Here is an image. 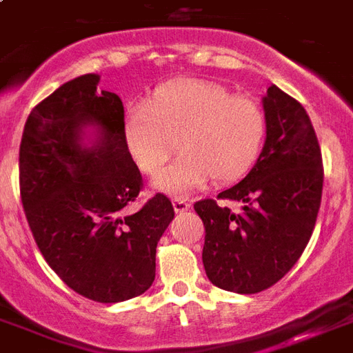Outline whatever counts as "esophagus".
<instances>
[{
    "instance_id": "1",
    "label": "esophagus",
    "mask_w": 353,
    "mask_h": 353,
    "mask_svg": "<svg viewBox=\"0 0 353 353\" xmlns=\"http://www.w3.org/2000/svg\"><path fill=\"white\" fill-rule=\"evenodd\" d=\"M172 203H174V211L176 212H185L190 209V203H188L185 198H174V200H172Z\"/></svg>"
}]
</instances>
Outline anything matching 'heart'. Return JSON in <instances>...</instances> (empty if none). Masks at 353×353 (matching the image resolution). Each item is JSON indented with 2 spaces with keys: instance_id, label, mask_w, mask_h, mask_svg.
Returning a JSON list of instances; mask_svg holds the SVG:
<instances>
[{
  "instance_id": "b5f03b06",
  "label": "heart",
  "mask_w": 353,
  "mask_h": 353,
  "mask_svg": "<svg viewBox=\"0 0 353 353\" xmlns=\"http://www.w3.org/2000/svg\"><path fill=\"white\" fill-rule=\"evenodd\" d=\"M129 152L150 176L177 150L181 157L163 170L155 187L187 194L209 179L233 183L246 176L266 137V114L257 99L233 94L205 79H176L153 90L148 103L128 107L122 123Z\"/></svg>"
}]
</instances>
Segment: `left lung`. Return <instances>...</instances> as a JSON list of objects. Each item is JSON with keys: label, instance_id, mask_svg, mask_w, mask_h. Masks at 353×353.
<instances>
[{"label": "left lung", "instance_id": "obj_1", "mask_svg": "<svg viewBox=\"0 0 353 353\" xmlns=\"http://www.w3.org/2000/svg\"><path fill=\"white\" fill-rule=\"evenodd\" d=\"M266 141L242 181L194 211L205 228L203 266L220 289L255 294L270 289L300 259L314 230L324 166L319 139L302 103L276 85L263 98Z\"/></svg>", "mask_w": 353, "mask_h": 353}]
</instances>
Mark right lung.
<instances>
[{
  "label": "right lung",
  "mask_w": 353,
  "mask_h": 353,
  "mask_svg": "<svg viewBox=\"0 0 353 353\" xmlns=\"http://www.w3.org/2000/svg\"><path fill=\"white\" fill-rule=\"evenodd\" d=\"M99 75L64 83L27 118L20 144V196L40 254L77 294L99 303L141 296L155 279V250L174 219L157 194L133 211L142 174L123 139V105L98 90ZM96 125L97 146H80Z\"/></svg>",
  "instance_id": "right-lung-1"
}]
</instances>
